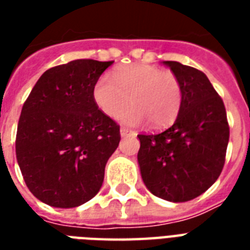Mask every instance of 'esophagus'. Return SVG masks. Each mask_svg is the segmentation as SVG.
<instances>
[{
	"label": "esophagus",
	"instance_id": "1",
	"mask_svg": "<svg viewBox=\"0 0 250 250\" xmlns=\"http://www.w3.org/2000/svg\"><path fill=\"white\" fill-rule=\"evenodd\" d=\"M121 135H122V137H127V136H129V135H133V131H131V129H128V128H125V127H122Z\"/></svg>",
	"mask_w": 250,
	"mask_h": 250
}]
</instances>
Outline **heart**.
I'll return each mask as SVG.
<instances>
[{
    "label": "heart",
    "instance_id": "b5f03b06",
    "mask_svg": "<svg viewBox=\"0 0 250 250\" xmlns=\"http://www.w3.org/2000/svg\"><path fill=\"white\" fill-rule=\"evenodd\" d=\"M93 100L102 113L117 117L128 106L122 119L139 125L145 119L154 128L170 125L179 114L183 88L178 76L152 64L118 66L110 78L101 76L93 85Z\"/></svg>",
    "mask_w": 250,
    "mask_h": 250
}]
</instances>
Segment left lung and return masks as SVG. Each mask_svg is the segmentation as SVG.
Here are the masks:
<instances>
[{"mask_svg":"<svg viewBox=\"0 0 250 250\" xmlns=\"http://www.w3.org/2000/svg\"><path fill=\"white\" fill-rule=\"evenodd\" d=\"M178 76L183 101L172 125L140 133L137 161L141 178L154 196L184 202L209 189L226 161L229 125L223 100L197 68L165 61Z\"/></svg>","mask_w":250,"mask_h":250,"instance_id":"left-lung-1","label":"left lung"}]
</instances>
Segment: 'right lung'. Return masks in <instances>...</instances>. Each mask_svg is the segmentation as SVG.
Here are the masks:
<instances>
[{
	"mask_svg": "<svg viewBox=\"0 0 250 250\" xmlns=\"http://www.w3.org/2000/svg\"><path fill=\"white\" fill-rule=\"evenodd\" d=\"M111 64L75 60L49 68L23 104L18 165L28 189L48 205L75 208L101 188L121 131L96 105L93 85Z\"/></svg>",
	"mask_w": 250,
	"mask_h": 250,
	"instance_id": "add662e5",
	"label": "right lung"
}]
</instances>
